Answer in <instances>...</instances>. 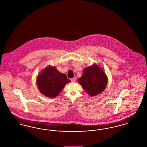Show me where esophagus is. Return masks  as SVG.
<instances>
[{"mask_svg":"<svg viewBox=\"0 0 147 147\" xmlns=\"http://www.w3.org/2000/svg\"><path fill=\"white\" fill-rule=\"evenodd\" d=\"M70 80H71V82H75L76 80V78H71L70 79Z\"/></svg>","mask_w":147,"mask_h":147,"instance_id":"obj_1","label":"esophagus"}]
</instances>
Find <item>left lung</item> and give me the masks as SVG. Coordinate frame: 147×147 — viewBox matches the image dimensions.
Returning <instances> with one entry per match:
<instances>
[{
    "label": "left lung",
    "mask_w": 147,
    "mask_h": 147,
    "mask_svg": "<svg viewBox=\"0 0 147 147\" xmlns=\"http://www.w3.org/2000/svg\"><path fill=\"white\" fill-rule=\"evenodd\" d=\"M78 81L85 91L90 96H94L105 90L107 84V77L104 70L94 64L84 69L83 76Z\"/></svg>",
    "instance_id": "obj_1"
}]
</instances>
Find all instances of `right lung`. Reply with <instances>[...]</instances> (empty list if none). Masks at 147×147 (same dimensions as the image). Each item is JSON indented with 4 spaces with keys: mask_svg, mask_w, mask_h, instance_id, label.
Here are the masks:
<instances>
[{
    "mask_svg": "<svg viewBox=\"0 0 147 147\" xmlns=\"http://www.w3.org/2000/svg\"><path fill=\"white\" fill-rule=\"evenodd\" d=\"M70 80L65 74L59 72L55 67L47 66L38 75L37 87L41 93L47 97L55 98Z\"/></svg>",
    "mask_w": 147,
    "mask_h": 147,
    "instance_id": "1",
    "label": "right lung"
}]
</instances>
